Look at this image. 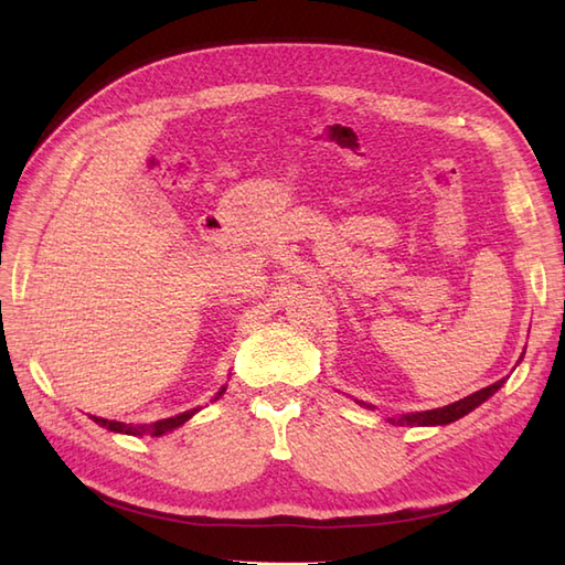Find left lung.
<instances>
[{
    "mask_svg": "<svg viewBox=\"0 0 565 565\" xmlns=\"http://www.w3.org/2000/svg\"><path fill=\"white\" fill-rule=\"evenodd\" d=\"M502 383H505V379L495 381L493 386H486L481 391H476L471 395H466V398L456 401L451 405H444V407H437V411H425V413H413V415H403L398 419H391L393 425H449L454 423V419H459L463 415H468L473 411V407L481 405L483 401H488L490 395H493Z\"/></svg>",
    "mask_w": 565,
    "mask_h": 565,
    "instance_id": "obj_1",
    "label": "left lung"
}]
</instances>
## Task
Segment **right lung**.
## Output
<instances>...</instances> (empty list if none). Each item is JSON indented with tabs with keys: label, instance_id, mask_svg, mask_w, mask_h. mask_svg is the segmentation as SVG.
I'll return each mask as SVG.
<instances>
[{
	"label": "right lung",
	"instance_id": "1",
	"mask_svg": "<svg viewBox=\"0 0 565 565\" xmlns=\"http://www.w3.org/2000/svg\"><path fill=\"white\" fill-rule=\"evenodd\" d=\"M225 391V388H223ZM223 391L218 393V395H223ZM218 395H215V398H218ZM196 411H186V413H182V415H174V417H167V419H160V423H154V425H150L148 427V431L152 437H160V435H164V431H172L174 427H179V425H184L186 419L194 415ZM94 423L97 425H102V427H106V429H111V431H126V435H142V431H146V427H134V425H124V423H116V419H104V417H92Z\"/></svg>",
	"mask_w": 565,
	"mask_h": 565
}]
</instances>
